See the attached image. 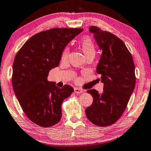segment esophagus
Here are the masks:
<instances>
[{"label": "esophagus", "mask_w": 151, "mask_h": 151, "mask_svg": "<svg viewBox=\"0 0 151 151\" xmlns=\"http://www.w3.org/2000/svg\"><path fill=\"white\" fill-rule=\"evenodd\" d=\"M74 92L77 94H80V93H82L83 92V91L81 88H74Z\"/></svg>", "instance_id": "1"}]
</instances>
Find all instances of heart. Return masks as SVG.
<instances>
[{
    "label": "heart",
    "instance_id": "1",
    "mask_svg": "<svg viewBox=\"0 0 151 151\" xmlns=\"http://www.w3.org/2000/svg\"><path fill=\"white\" fill-rule=\"evenodd\" d=\"M80 47H81V50L85 54V56L91 54V53H93V54H95V45L91 38L84 37L83 39H82L81 43H80ZM68 54H69V49L65 48L62 53V60H65L68 58Z\"/></svg>",
    "mask_w": 151,
    "mask_h": 151
}]
</instances>
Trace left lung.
<instances>
[{
	"label": "left lung",
	"instance_id": "1",
	"mask_svg": "<svg viewBox=\"0 0 151 151\" xmlns=\"http://www.w3.org/2000/svg\"><path fill=\"white\" fill-rule=\"evenodd\" d=\"M89 31L102 51L96 71L104 87L102 94L95 89L87 91L93 102L86 109V114L95 125L106 127L116 123L126 109L135 86V66L120 38L97 26H91Z\"/></svg>",
	"mask_w": 151,
	"mask_h": 151
}]
</instances>
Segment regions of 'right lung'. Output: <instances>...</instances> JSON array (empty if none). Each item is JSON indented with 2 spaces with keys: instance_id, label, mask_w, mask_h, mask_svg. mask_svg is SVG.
Masks as SVG:
<instances>
[{
  "instance_id": "add662e5",
  "label": "right lung",
  "mask_w": 151,
  "mask_h": 151,
  "mask_svg": "<svg viewBox=\"0 0 151 151\" xmlns=\"http://www.w3.org/2000/svg\"><path fill=\"white\" fill-rule=\"evenodd\" d=\"M83 28H52L38 33L22 46L12 66L14 94L26 116L40 126L56 125L62 116L61 104L74 91L62 88L47 79L49 71L58 66L66 45Z\"/></svg>"
}]
</instances>
